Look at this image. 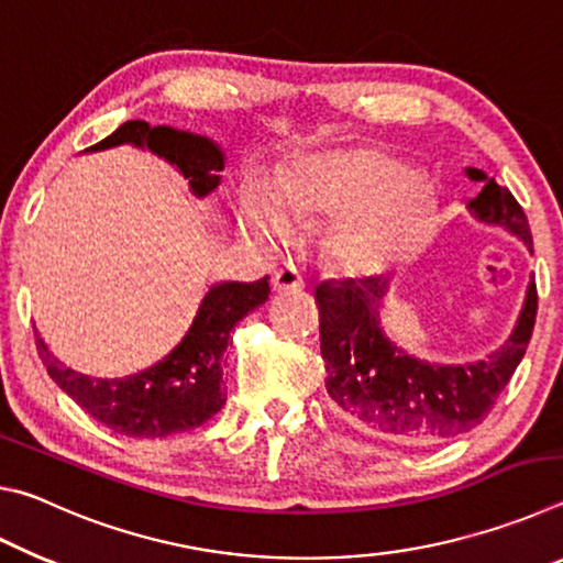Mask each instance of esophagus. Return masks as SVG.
Segmentation results:
<instances>
[{"instance_id":"1","label":"esophagus","mask_w":563,"mask_h":563,"mask_svg":"<svg viewBox=\"0 0 563 563\" xmlns=\"http://www.w3.org/2000/svg\"><path fill=\"white\" fill-rule=\"evenodd\" d=\"M273 288L278 292L285 290H302L305 288V280L298 268H292V265H285V268L275 271L273 273Z\"/></svg>"}]
</instances>
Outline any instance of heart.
Returning <instances> with one entry per match:
<instances>
[{
	"label": "heart",
	"instance_id": "1",
	"mask_svg": "<svg viewBox=\"0 0 563 563\" xmlns=\"http://www.w3.org/2000/svg\"><path fill=\"white\" fill-rule=\"evenodd\" d=\"M432 196L412 168L377 151H316L275 178L251 180L241 225L263 243H285L300 223L330 221L322 245L347 273L393 268L432 225Z\"/></svg>",
	"mask_w": 563,
	"mask_h": 563
}]
</instances>
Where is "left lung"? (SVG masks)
Here are the masks:
<instances>
[{
	"mask_svg": "<svg viewBox=\"0 0 563 563\" xmlns=\"http://www.w3.org/2000/svg\"><path fill=\"white\" fill-rule=\"evenodd\" d=\"M464 176L482 186L466 203L474 221L501 228L531 253L529 221L511 190L482 168H464ZM385 295L383 275L325 280L316 288L325 387L338 415L362 432L399 444H437L474 430L527 352L537 320L533 275L509 338L484 360L464 365L419 360L389 340L379 325Z\"/></svg>",
	"mask_w": 563,
	"mask_h": 563,
	"instance_id": "8db88e82",
	"label": "left lung"
}]
</instances>
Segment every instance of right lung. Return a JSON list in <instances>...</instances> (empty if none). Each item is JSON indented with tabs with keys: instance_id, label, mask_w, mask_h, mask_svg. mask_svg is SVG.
Returning <instances> with one entry per match:
<instances>
[{
	"instance_id": "right-lung-1",
	"label": "right lung",
	"mask_w": 563,
	"mask_h": 563,
	"mask_svg": "<svg viewBox=\"0 0 563 563\" xmlns=\"http://www.w3.org/2000/svg\"><path fill=\"white\" fill-rule=\"evenodd\" d=\"M113 146L146 148L164 158L188 180L196 198H206L221 186L225 154L213 139L201 133L126 121L84 154H97ZM268 275L255 283L221 280L211 285L178 345L156 365L136 375L107 379L76 373L52 355L40 332L36 350L54 383L113 432L146 440L188 432L208 422L225 405L223 355L231 330L247 312L261 308L268 300Z\"/></svg>"
}]
</instances>
